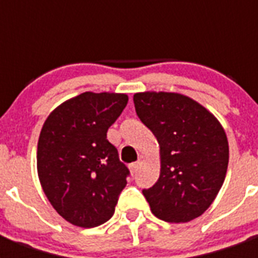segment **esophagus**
<instances>
[{"label": "esophagus", "instance_id": "1", "mask_svg": "<svg viewBox=\"0 0 258 258\" xmlns=\"http://www.w3.org/2000/svg\"><path fill=\"white\" fill-rule=\"evenodd\" d=\"M139 166H141V161L134 162V163H131V165L128 166V167H130V171H131V174H135V172L138 171V169H139Z\"/></svg>", "mask_w": 258, "mask_h": 258}]
</instances>
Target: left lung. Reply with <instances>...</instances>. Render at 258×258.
<instances>
[{"label":"left lung","instance_id":"8db88e82","mask_svg":"<svg viewBox=\"0 0 258 258\" xmlns=\"http://www.w3.org/2000/svg\"><path fill=\"white\" fill-rule=\"evenodd\" d=\"M134 104L159 145L161 174L153 187L143 190L153 214L174 224L202 216L228 171L224 127L209 109L182 93L138 92Z\"/></svg>","mask_w":258,"mask_h":258}]
</instances>
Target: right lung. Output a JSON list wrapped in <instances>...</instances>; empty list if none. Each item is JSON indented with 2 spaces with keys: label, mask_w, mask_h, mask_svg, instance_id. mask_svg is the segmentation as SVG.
<instances>
[{
  "label": "right lung",
  "mask_w": 258,
  "mask_h": 258,
  "mask_svg": "<svg viewBox=\"0 0 258 258\" xmlns=\"http://www.w3.org/2000/svg\"><path fill=\"white\" fill-rule=\"evenodd\" d=\"M128 101L125 93L83 92L49 113L37 145L44 194L66 221L95 228L112 217L128 169L107 131Z\"/></svg>",
  "instance_id": "obj_1"
}]
</instances>
